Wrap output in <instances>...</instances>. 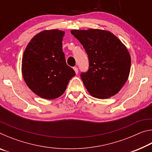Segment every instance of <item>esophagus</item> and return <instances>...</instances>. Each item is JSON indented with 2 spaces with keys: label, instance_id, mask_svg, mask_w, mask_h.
<instances>
[{
  "label": "esophagus",
  "instance_id": "esophagus-1",
  "mask_svg": "<svg viewBox=\"0 0 152 152\" xmlns=\"http://www.w3.org/2000/svg\"><path fill=\"white\" fill-rule=\"evenodd\" d=\"M74 71H75V72H76V74H77L78 73V68H77V67H74Z\"/></svg>",
  "mask_w": 152,
  "mask_h": 152
}]
</instances>
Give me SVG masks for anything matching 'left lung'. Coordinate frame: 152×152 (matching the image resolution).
I'll use <instances>...</instances> for the list:
<instances>
[{"mask_svg": "<svg viewBox=\"0 0 152 152\" xmlns=\"http://www.w3.org/2000/svg\"><path fill=\"white\" fill-rule=\"evenodd\" d=\"M88 55L89 68L80 77L87 91L97 99L117 94L129 78L131 56L113 33L102 29L72 30Z\"/></svg>", "mask_w": 152, "mask_h": 152, "instance_id": "obj_1", "label": "left lung"}]
</instances>
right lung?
<instances>
[{"instance_id":"1","label":"right lung","mask_w":152,"mask_h":152,"mask_svg":"<svg viewBox=\"0 0 152 152\" xmlns=\"http://www.w3.org/2000/svg\"><path fill=\"white\" fill-rule=\"evenodd\" d=\"M64 34L59 29L43 31L31 39L24 51L23 77L31 91L42 99L60 96L76 75L66 62L62 50Z\"/></svg>"}]
</instances>
